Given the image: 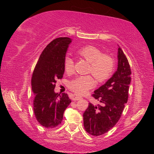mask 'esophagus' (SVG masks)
I'll return each instance as SVG.
<instances>
[{
    "mask_svg": "<svg viewBox=\"0 0 154 154\" xmlns=\"http://www.w3.org/2000/svg\"><path fill=\"white\" fill-rule=\"evenodd\" d=\"M81 98H81L80 96H78L77 95H75V94H73L72 96V100H80Z\"/></svg>",
    "mask_w": 154,
    "mask_h": 154,
    "instance_id": "34e87169",
    "label": "esophagus"
}]
</instances>
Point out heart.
<instances>
[{
	"label": "heart",
	"instance_id": "1",
	"mask_svg": "<svg viewBox=\"0 0 154 154\" xmlns=\"http://www.w3.org/2000/svg\"><path fill=\"white\" fill-rule=\"evenodd\" d=\"M77 54L90 63L88 72L92 73L99 82H103L111 76L114 69V61L110 56L103 54L98 48L88 45L81 48ZM74 62L71 57L67 56L64 60V69L68 73L73 71ZM95 84L93 77L90 75L80 76L69 83V88L79 95L84 94Z\"/></svg>",
	"mask_w": 154,
	"mask_h": 154
}]
</instances>
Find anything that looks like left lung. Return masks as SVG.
<instances>
[{"mask_svg": "<svg viewBox=\"0 0 154 154\" xmlns=\"http://www.w3.org/2000/svg\"><path fill=\"white\" fill-rule=\"evenodd\" d=\"M118 46L117 70L92 94L101 104L94 105L89 103L83 114L85 131L93 136L106 133L117 124L128 98L131 71L126 56Z\"/></svg>", "mask_w": 154, "mask_h": 154, "instance_id": "obj_1", "label": "left lung"}]
</instances>
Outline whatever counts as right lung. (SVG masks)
I'll list each match as a JSON object with an SVG mask.
<instances>
[{
  "label": "right lung",
  "instance_id": "obj_1",
  "mask_svg": "<svg viewBox=\"0 0 154 154\" xmlns=\"http://www.w3.org/2000/svg\"><path fill=\"white\" fill-rule=\"evenodd\" d=\"M72 39L57 38L49 43L40 55L33 71L31 85L33 109L41 125L53 128L61 124L63 114L71 103L67 94L56 93V80L64 73V60Z\"/></svg>",
  "mask_w": 154,
  "mask_h": 154
}]
</instances>
